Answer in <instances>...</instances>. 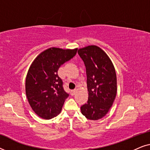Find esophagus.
<instances>
[{
	"label": "esophagus",
	"mask_w": 150,
	"mask_h": 150,
	"mask_svg": "<svg viewBox=\"0 0 150 150\" xmlns=\"http://www.w3.org/2000/svg\"><path fill=\"white\" fill-rule=\"evenodd\" d=\"M76 90L74 89V90H71V95H74V94H75V93H76Z\"/></svg>",
	"instance_id": "34e87169"
}]
</instances>
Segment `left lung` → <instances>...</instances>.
<instances>
[{
	"label": "left lung",
	"instance_id": "1",
	"mask_svg": "<svg viewBox=\"0 0 150 150\" xmlns=\"http://www.w3.org/2000/svg\"><path fill=\"white\" fill-rule=\"evenodd\" d=\"M87 74L89 98L81 107V112L90 120H100L111 107L117 94V76L112 61L105 52L96 46L78 50Z\"/></svg>",
	"mask_w": 150,
	"mask_h": 150
}]
</instances>
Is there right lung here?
<instances>
[{
	"label": "right lung",
	"instance_id": "add662e5",
	"mask_svg": "<svg viewBox=\"0 0 150 150\" xmlns=\"http://www.w3.org/2000/svg\"><path fill=\"white\" fill-rule=\"evenodd\" d=\"M77 50L48 48L30 65L26 78V94L32 109L40 117L50 120L61 112L69 93L63 89L58 69L75 56Z\"/></svg>",
	"mask_w": 150,
	"mask_h": 150
}]
</instances>
